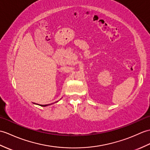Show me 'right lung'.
<instances>
[{
    "label": "right lung",
    "mask_w": 150,
    "mask_h": 150,
    "mask_svg": "<svg viewBox=\"0 0 150 150\" xmlns=\"http://www.w3.org/2000/svg\"><path fill=\"white\" fill-rule=\"evenodd\" d=\"M48 105H50V104H48ZM47 105H41V106H43V107H45V106H47Z\"/></svg>",
    "instance_id": "right-lung-1"
}]
</instances>
